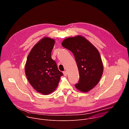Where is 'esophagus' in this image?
Masks as SVG:
<instances>
[{"label": "esophagus", "instance_id": "esophagus-1", "mask_svg": "<svg viewBox=\"0 0 129 129\" xmlns=\"http://www.w3.org/2000/svg\"><path fill=\"white\" fill-rule=\"evenodd\" d=\"M63 74H64V76L65 77L67 76V71H64V72H63Z\"/></svg>", "mask_w": 129, "mask_h": 129}]
</instances>
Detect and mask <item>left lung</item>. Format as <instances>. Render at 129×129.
I'll use <instances>...</instances> for the list:
<instances>
[{
    "label": "left lung",
    "instance_id": "left-lung-1",
    "mask_svg": "<svg viewBox=\"0 0 129 129\" xmlns=\"http://www.w3.org/2000/svg\"><path fill=\"white\" fill-rule=\"evenodd\" d=\"M62 45L74 54L80 75L76 88L83 92L93 89L103 73V64L97 48L82 36L67 38Z\"/></svg>",
    "mask_w": 129,
    "mask_h": 129
}]
</instances>
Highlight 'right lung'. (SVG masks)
<instances>
[{
    "label": "right lung",
    "mask_w": 129,
    "mask_h": 129,
    "mask_svg": "<svg viewBox=\"0 0 129 129\" xmlns=\"http://www.w3.org/2000/svg\"><path fill=\"white\" fill-rule=\"evenodd\" d=\"M55 41L48 37L41 39L29 53L25 66L26 78L38 92L47 95L56 89L63 73L51 59Z\"/></svg>",
    "instance_id": "obj_1"
}]
</instances>
